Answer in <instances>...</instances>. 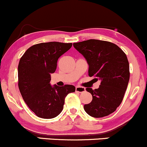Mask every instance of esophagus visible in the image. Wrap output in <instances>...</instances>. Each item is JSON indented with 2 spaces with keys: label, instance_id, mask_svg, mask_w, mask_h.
Returning <instances> with one entry per match:
<instances>
[{
  "label": "esophagus",
  "instance_id": "34e87169",
  "mask_svg": "<svg viewBox=\"0 0 147 147\" xmlns=\"http://www.w3.org/2000/svg\"><path fill=\"white\" fill-rule=\"evenodd\" d=\"M86 91V88H83V87H78L77 86L76 88V92H83Z\"/></svg>",
  "mask_w": 147,
  "mask_h": 147
}]
</instances>
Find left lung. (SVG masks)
Segmentation results:
<instances>
[{"instance_id": "obj_1", "label": "left lung", "mask_w": 147, "mask_h": 147, "mask_svg": "<svg viewBox=\"0 0 147 147\" xmlns=\"http://www.w3.org/2000/svg\"><path fill=\"white\" fill-rule=\"evenodd\" d=\"M74 47L86 58L89 76L101 80L97 89L86 88L92 100L84 110L94 118L111 114L122 102L130 79L127 56L116 44L105 40L90 39L75 42Z\"/></svg>"}]
</instances>
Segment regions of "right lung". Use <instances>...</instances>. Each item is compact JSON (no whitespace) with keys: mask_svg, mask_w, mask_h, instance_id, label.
I'll list each match as a JSON object with an SVG mask.
<instances>
[{"mask_svg":"<svg viewBox=\"0 0 147 147\" xmlns=\"http://www.w3.org/2000/svg\"><path fill=\"white\" fill-rule=\"evenodd\" d=\"M72 43L42 42L26 50L18 65V86L25 103L42 118H53L61 113L64 99L69 93L75 92L72 85L52 86L50 74L57 69L59 57L67 52Z\"/></svg>","mask_w":147,"mask_h":147,"instance_id":"right-lung-1","label":"right lung"}]
</instances>
